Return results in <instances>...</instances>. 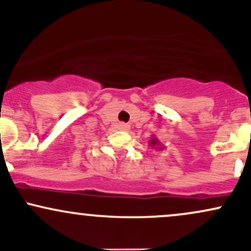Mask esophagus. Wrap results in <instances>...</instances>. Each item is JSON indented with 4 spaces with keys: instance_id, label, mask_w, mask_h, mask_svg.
Masks as SVG:
<instances>
[{
    "instance_id": "1",
    "label": "esophagus",
    "mask_w": 251,
    "mask_h": 251,
    "mask_svg": "<svg viewBox=\"0 0 251 251\" xmlns=\"http://www.w3.org/2000/svg\"><path fill=\"white\" fill-rule=\"evenodd\" d=\"M119 128L123 129V131H127V129H129V126L125 123H120L119 124Z\"/></svg>"
}]
</instances>
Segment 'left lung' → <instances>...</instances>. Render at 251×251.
Masks as SVG:
<instances>
[{
	"mask_svg": "<svg viewBox=\"0 0 251 251\" xmlns=\"http://www.w3.org/2000/svg\"><path fill=\"white\" fill-rule=\"evenodd\" d=\"M149 145L152 146V148H155V150H159V151L164 149V146L160 144L159 140H158V138L155 137L154 134L151 137V140L149 142Z\"/></svg>",
	"mask_w": 251,
	"mask_h": 251,
	"instance_id": "1",
	"label": "left lung"
}]
</instances>
